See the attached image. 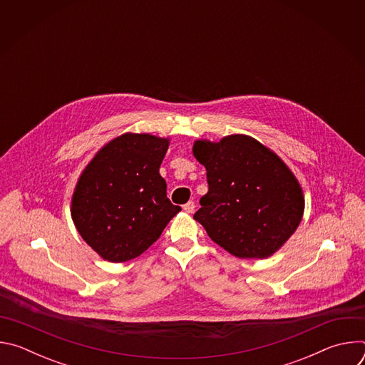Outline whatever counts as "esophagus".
I'll use <instances>...</instances> for the list:
<instances>
[{"label": "esophagus", "instance_id": "obj_1", "mask_svg": "<svg viewBox=\"0 0 365 365\" xmlns=\"http://www.w3.org/2000/svg\"><path fill=\"white\" fill-rule=\"evenodd\" d=\"M183 211L187 212V214H192V212L195 211V202L189 200L187 203H185V205H183Z\"/></svg>", "mask_w": 365, "mask_h": 365}]
</instances>
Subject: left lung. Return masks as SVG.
<instances>
[{
    "instance_id": "8db88e82",
    "label": "left lung",
    "mask_w": 365,
    "mask_h": 365,
    "mask_svg": "<svg viewBox=\"0 0 365 365\" xmlns=\"http://www.w3.org/2000/svg\"><path fill=\"white\" fill-rule=\"evenodd\" d=\"M207 193L193 218L214 242L238 258H267L299 227L304 199L299 182L272 150L248 135L197 140Z\"/></svg>"
}]
</instances>
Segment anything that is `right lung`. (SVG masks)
<instances>
[{"label":"right lung","mask_w":365,"mask_h":365,"mask_svg":"<svg viewBox=\"0 0 365 365\" xmlns=\"http://www.w3.org/2000/svg\"><path fill=\"white\" fill-rule=\"evenodd\" d=\"M168 147V138L123 134L103 145L81 175L72 220L86 244L108 262L143 254L180 211L159 173Z\"/></svg>","instance_id":"right-lung-1"}]
</instances>
